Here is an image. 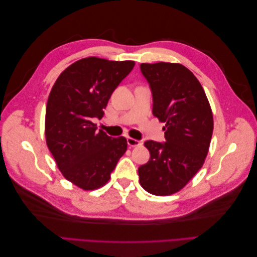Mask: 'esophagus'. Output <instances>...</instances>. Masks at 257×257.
Returning <instances> with one entry per match:
<instances>
[{
  "label": "esophagus",
  "mask_w": 257,
  "mask_h": 257,
  "mask_svg": "<svg viewBox=\"0 0 257 257\" xmlns=\"http://www.w3.org/2000/svg\"><path fill=\"white\" fill-rule=\"evenodd\" d=\"M126 141H127V145L130 147H137V146H141L142 145V143L139 142V141H137V139L131 138V137H127Z\"/></svg>",
  "instance_id": "34e87169"
}]
</instances>
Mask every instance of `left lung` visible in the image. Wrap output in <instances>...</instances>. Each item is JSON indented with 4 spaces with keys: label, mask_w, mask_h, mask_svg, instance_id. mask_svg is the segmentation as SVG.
<instances>
[{
    "label": "left lung",
    "mask_w": 257,
    "mask_h": 257,
    "mask_svg": "<svg viewBox=\"0 0 257 257\" xmlns=\"http://www.w3.org/2000/svg\"><path fill=\"white\" fill-rule=\"evenodd\" d=\"M150 85L152 113L165 122V143L147 141L150 160L138 168L139 182L153 195L180 191L203 166L213 132L206 93L194 74L177 63L141 64Z\"/></svg>",
    "instance_id": "left-lung-1"
}]
</instances>
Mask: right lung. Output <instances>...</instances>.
I'll return each instance as SVG.
<instances>
[{"label": "right lung", "instance_id": "add662e5", "mask_svg": "<svg viewBox=\"0 0 257 257\" xmlns=\"http://www.w3.org/2000/svg\"><path fill=\"white\" fill-rule=\"evenodd\" d=\"M134 65L133 61L81 59L62 72L51 89L46 142L62 175L82 190L106 184L127 149L125 138L97 132L92 119H102L112 92Z\"/></svg>", "mask_w": 257, "mask_h": 257}]
</instances>
